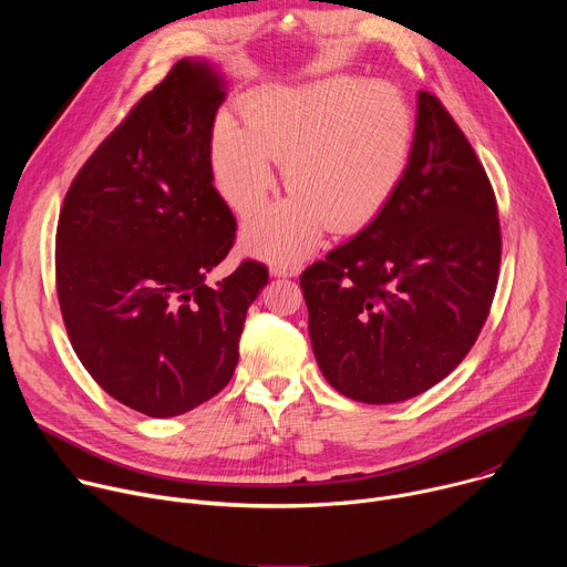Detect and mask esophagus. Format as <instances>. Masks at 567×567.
Returning <instances> with one entry per match:
<instances>
[{"label":"esophagus","instance_id":"obj_1","mask_svg":"<svg viewBox=\"0 0 567 567\" xmlns=\"http://www.w3.org/2000/svg\"><path fill=\"white\" fill-rule=\"evenodd\" d=\"M300 269H302L300 260H289V262H276L271 267V274L274 276H282V278H291V276H298Z\"/></svg>","mask_w":567,"mask_h":567}]
</instances>
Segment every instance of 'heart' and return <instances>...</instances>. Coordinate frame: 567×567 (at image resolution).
Returning a JSON list of instances; mask_svg holds the SVG:
<instances>
[{"label": "heart", "mask_w": 567, "mask_h": 567, "mask_svg": "<svg viewBox=\"0 0 567 567\" xmlns=\"http://www.w3.org/2000/svg\"><path fill=\"white\" fill-rule=\"evenodd\" d=\"M247 127L221 118L210 164L226 204L256 215L276 190L285 161L291 197L245 230V245L274 262L307 254L330 226L352 233L374 219L411 164L415 121L399 90L334 78L305 90H274L245 107Z\"/></svg>", "instance_id": "obj_1"}]
</instances>
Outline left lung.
Here are the masks:
<instances>
[{
  "instance_id": "left-lung-1",
  "label": "left lung",
  "mask_w": 567,
  "mask_h": 567,
  "mask_svg": "<svg viewBox=\"0 0 567 567\" xmlns=\"http://www.w3.org/2000/svg\"><path fill=\"white\" fill-rule=\"evenodd\" d=\"M501 254L492 182L442 101L420 92L411 164L396 193L357 237L300 276L320 372L363 403L433 388L487 320Z\"/></svg>"
}]
</instances>
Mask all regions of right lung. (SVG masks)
Segmentation results:
<instances>
[{
	"mask_svg": "<svg viewBox=\"0 0 567 567\" xmlns=\"http://www.w3.org/2000/svg\"><path fill=\"white\" fill-rule=\"evenodd\" d=\"M224 80L179 60L73 177L55 230L64 328L94 381L147 417H175L233 377L247 309L269 269L224 280L237 221L213 186Z\"/></svg>",
	"mask_w": 567,
	"mask_h": 567,
	"instance_id": "add662e5",
	"label": "right lung"
}]
</instances>
